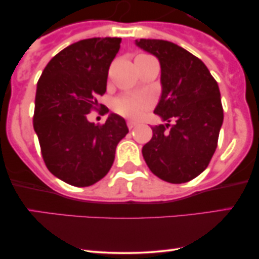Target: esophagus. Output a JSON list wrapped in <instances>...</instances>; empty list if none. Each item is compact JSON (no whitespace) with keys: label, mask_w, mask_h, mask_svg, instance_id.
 Listing matches in <instances>:
<instances>
[{"label":"esophagus","mask_w":259,"mask_h":259,"mask_svg":"<svg viewBox=\"0 0 259 259\" xmlns=\"http://www.w3.org/2000/svg\"><path fill=\"white\" fill-rule=\"evenodd\" d=\"M136 125H138V123H135V121H132V120H127V127H129L130 130L134 129Z\"/></svg>","instance_id":"obj_1"}]
</instances>
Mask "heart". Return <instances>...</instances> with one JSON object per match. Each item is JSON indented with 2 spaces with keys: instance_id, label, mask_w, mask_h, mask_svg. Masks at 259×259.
<instances>
[{
  "instance_id": "1",
  "label": "heart",
  "mask_w": 259,
  "mask_h": 259,
  "mask_svg": "<svg viewBox=\"0 0 259 259\" xmlns=\"http://www.w3.org/2000/svg\"><path fill=\"white\" fill-rule=\"evenodd\" d=\"M151 106L150 96L145 94H133L121 96L115 100V112L124 117L136 119Z\"/></svg>"
}]
</instances>
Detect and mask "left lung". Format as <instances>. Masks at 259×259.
I'll return each instance as SVG.
<instances>
[{
    "label": "left lung",
    "mask_w": 259,
    "mask_h": 259,
    "mask_svg": "<svg viewBox=\"0 0 259 259\" xmlns=\"http://www.w3.org/2000/svg\"><path fill=\"white\" fill-rule=\"evenodd\" d=\"M135 45L159 61L162 94L154 114L167 121L152 127L142 156L162 180L187 183L208 167L215 152L224 119L219 86L203 62L177 44L140 38Z\"/></svg>",
    "instance_id": "left-lung-1"
}]
</instances>
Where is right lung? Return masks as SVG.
Wrapping results in <instances>:
<instances>
[{"label":"right lung","mask_w":259,"mask_h":259,"mask_svg":"<svg viewBox=\"0 0 259 259\" xmlns=\"http://www.w3.org/2000/svg\"><path fill=\"white\" fill-rule=\"evenodd\" d=\"M120 37H91L62 50L41 74L35 96L34 130L46 167L73 186L94 185L114 162L117 145L129 133L111 113L103 125L88 120L107 89L108 69ZM108 113V111H107Z\"/></svg>","instance_id":"obj_1"}]
</instances>
